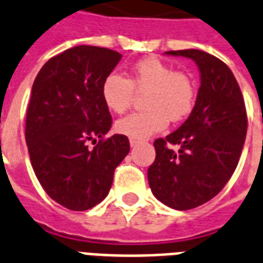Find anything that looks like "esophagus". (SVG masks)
Instances as JSON below:
<instances>
[{
    "label": "esophagus",
    "instance_id": "obj_1",
    "mask_svg": "<svg viewBox=\"0 0 263 263\" xmlns=\"http://www.w3.org/2000/svg\"><path fill=\"white\" fill-rule=\"evenodd\" d=\"M139 143H140L139 139H135V138H131V139H129V145H131V147H134V146H136V145H139Z\"/></svg>",
    "mask_w": 263,
    "mask_h": 263
}]
</instances>
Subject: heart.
<instances>
[{
  "mask_svg": "<svg viewBox=\"0 0 263 263\" xmlns=\"http://www.w3.org/2000/svg\"><path fill=\"white\" fill-rule=\"evenodd\" d=\"M143 106L147 109L120 118L116 129L129 138L142 139L163 131L171 120H185L194 107L196 84L185 71L149 56L132 66L128 78L111 73L102 83V99L110 110L124 113L131 106L134 91H145Z\"/></svg>",
  "mask_w": 263,
  "mask_h": 263,
  "instance_id": "b5f03b06",
  "label": "heart"
}]
</instances>
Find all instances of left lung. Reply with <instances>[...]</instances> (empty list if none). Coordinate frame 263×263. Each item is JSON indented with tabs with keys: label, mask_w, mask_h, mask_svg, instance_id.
Segmentation results:
<instances>
[{
	"label": "left lung",
	"mask_w": 263,
	"mask_h": 263,
	"mask_svg": "<svg viewBox=\"0 0 263 263\" xmlns=\"http://www.w3.org/2000/svg\"><path fill=\"white\" fill-rule=\"evenodd\" d=\"M165 53L194 60L201 83L189 118L154 140L156 160L147 179L157 200L186 211L215 197L233 175L247 134V111L237 81L222 60L198 49Z\"/></svg>",
	"instance_id": "1"
}]
</instances>
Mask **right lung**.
Segmentation results:
<instances>
[{
    "label": "right lung",
    "mask_w": 263,
    "mask_h": 263,
    "mask_svg": "<svg viewBox=\"0 0 263 263\" xmlns=\"http://www.w3.org/2000/svg\"><path fill=\"white\" fill-rule=\"evenodd\" d=\"M120 59L107 48L80 45L51 58L34 80L25 132L30 161L48 196L73 211L105 200L129 153L125 135L105 139L113 120L102 83Z\"/></svg>",
    "instance_id": "right-lung-1"
}]
</instances>
